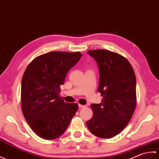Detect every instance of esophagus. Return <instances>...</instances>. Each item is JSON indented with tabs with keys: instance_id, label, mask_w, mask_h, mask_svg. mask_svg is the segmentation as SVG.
I'll use <instances>...</instances> for the list:
<instances>
[{
	"instance_id": "obj_1",
	"label": "esophagus",
	"mask_w": 159,
	"mask_h": 159,
	"mask_svg": "<svg viewBox=\"0 0 159 159\" xmlns=\"http://www.w3.org/2000/svg\"><path fill=\"white\" fill-rule=\"evenodd\" d=\"M79 107H80V108H84V107H86V105H84L79 104Z\"/></svg>"
}]
</instances>
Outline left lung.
<instances>
[{"label": "left lung", "mask_w": 159, "mask_h": 159, "mask_svg": "<svg viewBox=\"0 0 159 159\" xmlns=\"http://www.w3.org/2000/svg\"><path fill=\"white\" fill-rule=\"evenodd\" d=\"M99 69L98 92L103 97L100 104H92L93 115L86 125L94 135L109 139L118 135L128 125L137 103L136 77L124 56L106 50H89Z\"/></svg>", "instance_id": "left-lung-1"}]
</instances>
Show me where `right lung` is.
<instances>
[{"instance_id": "right-lung-1", "label": "right lung", "mask_w": 159, "mask_h": 159, "mask_svg": "<svg viewBox=\"0 0 159 159\" xmlns=\"http://www.w3.org/2000/svg\"><path fill=\"white\" fill-rule=\"evenodd\" d=\"M80 52H50L37 56L28 65L21 86L22 110L37 135L54 139L62 135L78 105L60 98L61 86L69 70L80 61Z\"/></svg>"}]
</instances>
